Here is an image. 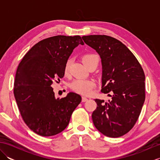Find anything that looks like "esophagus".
Masks as SVG:
<instances>
[{"mask_svg": "<svg viewBox=\"0 0 160 160\" xmlns=\"http://www.w3.org/2000/svg\"><path fill=\"white\" fill-rule=\"evenodd\" d=\"M87 100H88V98H87L85 97H82V102H85L87 101Z\"/></svg>", "mask_w": 160, "mask_h": 160, "instance_id": "1", "label": "esophagus"}]
</instances>
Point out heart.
I'll return each instance as SVG.
<instances>
[{
    "label": "heart",
    "instance_id": "b5f03b06",
    "mask_svg": "<svg viewBox=\"0 0 160 160\" xmlns=\"http://www.w3.org/2000/svg\"><path fill=\"white\" fill-rule=\"evenodd\" d=\"M82 60L84 64L89 68L93 64H98L99 58L97 55L94 53H88L84 54L82 57ZM70 60H68L64 67V74L65 76H69L70 70ZM96 87V83L92 80L85 79H76L70 84L71 89L76 92L82 95H89L93 88Z\"/></svg>",
    "mask_w": 160,
    "mask_h": 160
}]
</instances>
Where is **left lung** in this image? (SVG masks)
Listing matches in <instances>:
<instances>
[{
  "label": "left lung",
  "mask_w": 160,
  "mask_h": 160,
  "mask_svg": "<svg viewBox=\"0 0 160 160\" xmlns=\"http://www.w3.org/2000/svg\"><path fill=\"white\" fill-rule=\"evenodd\" d=\"M82 38L101 58V91L112 93L108 94L111 98L107 102L95 100L97 108L92 113L93 124L107 137H121L134 127L144 102L143 69L120 40L106 35L84 36Z\"/></svg>",
  "instance_id": "left-lung-1"
}]
</instances>
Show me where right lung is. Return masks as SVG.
<instances>
[{
	"label": "right lung",
	"instance_id": "1",
	"mask_svg": "<svg viewBox=\"0 0 160 160\" xmlns=\"http://www.w3.org/2000/svg\"><path fill=\"white\" fill-rule=\"evenodd\" d=\"M80 44L84 45L80 36L45 38L33 46L18 64L13 94L25 123L40 136L64 131L82 100L73 92L56 99L52 87L64 77V64Z\"/></svg>",
	"mask_w": 160,
	"mask_h": 160
}]
</instances>
